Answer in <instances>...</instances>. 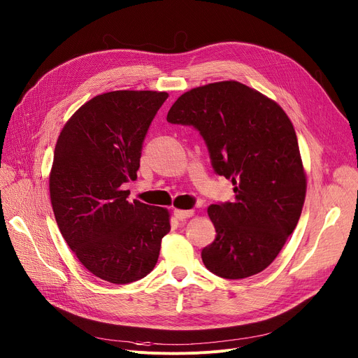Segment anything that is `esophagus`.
<instances>
[{
	"label": "esophagus",
	"instance_id": "esophagus-1",
	"mask_svg": "<svg viewBox=\"0 0 358 358\" xmlns=\"http://www.w3.org/2000/svg\"><path fill=\"white\" fill-rule=\"evenodd\" d=\"M193 215H194V212H193V210H178V209H176V210H174V216H176L178 220L189 219V217H192Z\"/></svg>",
	"mask_w": 358,
	"mask_h": 358
}]
</instances>
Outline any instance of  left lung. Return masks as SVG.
<instances>
[{
	"label": "left lung",
	"instance_id": "obj_1",
	"mask_svg": "<svg viewBox=\"0 0 358 358\" xmlns=\"http://www.w3.org/2000/svg\"><path fill=\"white\" fill-rule=\"evenodd\" d=\"M166 122L194 127L215 174L235 185V201L208 209L216 238L201 251L206 268L228 280L266 270L294 231L306 194L296 131L283 108L223 81L184 92Z\"/></svg>",
	"mask_w": 358,
	"mask_h": 358
}]
</instances>
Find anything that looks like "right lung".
<instances>
[{
  "label": "right lung",
  "mask_w": 358,
  "mask_h": 358,
  "mask_svg": "<svg viewBox=\"0 0 358 358\" xmlns=\"http://www.w3.org/2000/svg\"><path fill=\"white\" fill-rule=\"evenodd\" d=\"M168 99L157 91H111L91 99L62 129L49 177L56 223L96 277L127 285L154 270L169 215L127 200L150 123Z\"/></svg>",
  "instance_id": "add662e5"
}]
</instances>
